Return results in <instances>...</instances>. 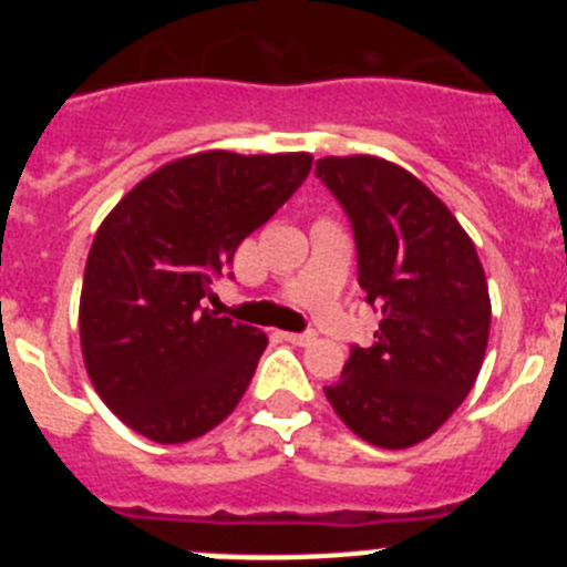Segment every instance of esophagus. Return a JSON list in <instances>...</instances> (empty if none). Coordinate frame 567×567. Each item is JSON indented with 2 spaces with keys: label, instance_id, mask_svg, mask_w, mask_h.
I'll return each instance as SVG.
<instances>
[{
  "label": "esophagus",
  "instance_id": "obj_1",
  "mask_svg": "<svg viewBox=\"0 0 567 567\" xmlns=\"http://www.w3.org/2000/svg\"><path fill=\"white\" fill-rule=\"evenodd\" d=\"M280 338L289 340V343L295 346H309L315 340V332H284Z\"/></svg>",
  "mask_w": 567,
  "mask_h": 567
}]
</instances>
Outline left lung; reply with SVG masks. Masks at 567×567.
<instances>
[{"mask_svg":"<svg viewBox=\"0 0 567 567\" xmlns=\"http://www.w3.org/2000/svg\"><path fill=\"white\" fill-rule=\"evenodd\" d=\"M315 167L352 221L365 303L383 315L374 343L352 346L323 392L360 440L409 449L457 412L483 369V264L452 209L409 169L378 155H327Z\"/></svg>","mask_w":567,"mask_h":567,"instance_id":"obj_1","label":"left lung"}]
</instances>
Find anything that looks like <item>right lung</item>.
Returning <instances> with one entry per match:
<instances>
[{"label":"right lung","instance_id":"1","mask_svg":"<svg viewBox=\"0 0 567 567\" xmlns=\"http://www.w3.org/2000/svg\"><path fill=\"white\" fill-rule=\"evenodd\" d=\"M309 169V153L207 150L158 167L110 209L84 267L79 338L99 398L127 429L187 443L240 403L267 334L202 300Z\"/></svg>","mask_w":567,"mask_h":567}]
</instances>
